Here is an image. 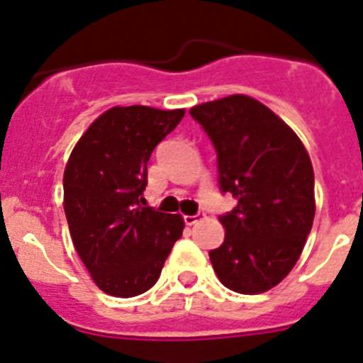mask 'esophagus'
<instances>
[{
	"instance_id": "34e87169",
	"label": "esophagus",
	"mask_w": 363,
	"mask_h": 363,
	"mask_svg": "<svg viewBox=\"0 0 363 363\" xmlns=\"http://www.w3.org/2000/svg\"><path fill=\"white\" fill-rule=\"evenodd\" d=\"M201 218H204V211H199V213H195V215H186L184 222L188 224V226H194V224H197Z\"/></svg>"
}]
</instances>
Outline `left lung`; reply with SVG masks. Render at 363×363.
<instances>
[{"mask_svg": "<svg viewBox=\"0 0 363 363\" xmlns=\"http://www.w3.org/2000/svg\"><path fill=\"white\" fill-rule=\"evenodd\" d=\"M217 152L218 188L237 206L218 220L222 246L210 251L218 280L259 295L293 269L315 218V174L296 133L267 106L230 96L189 110Z\"/></svg>", "mask_w": 363, "mask_h": 363, "instance_id": "8db88e82", "label": "left lung"}]
</instances>
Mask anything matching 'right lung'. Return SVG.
I'll use <instances>...</instances> for the list:
<instances>
[{"label":"right lung","mask_w":363,"mask_h":363,"mask_svg":"<svg viewBox=\"0 0 363 363\" xmlns=\"http://www.w3.org/2000/svg\"><path fill=\"white\" fill-rule=\"evenodd\" d=\"M184 110L113 106L94 121L65 168V215L101 291L130 298L157 282L181 238V215L146 206L148 161Z\"/></svg>","instance_id":"obj_1"}]
</instances>
